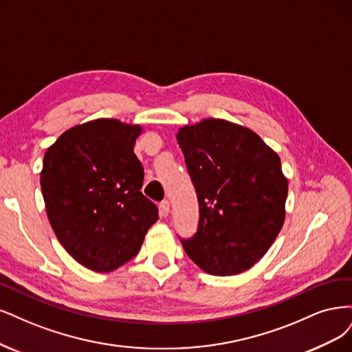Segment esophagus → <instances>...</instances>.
Segmentation results:
<instances>
[{
	"label": "esophagus",
	"instance_id": "obj_1",
	"mask_svg": "<svg viewBox=\"0 0 352 352\" xmlns=\"http://www.w3.org/2000/svg\"><path fill=\"white\" fill-rule=\"evenodd\" d=\"M160 213H161V217H166V214L169 213V201L168 200H162L160 203Z\"/></svg>",
	"mask_w": 352,
	"mask_h": 352
}]
</instances>
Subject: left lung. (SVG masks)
Instances as JSON below:
<instances>
[{
    "mask_svg": "<svg viewBox=\"0 0 352 352\" xmlns=\"http://www.w3.org/2000/svg\"><path fill=\"white\" fill-rule=\"evenodd\" d=\"M177 140L199 201L197 231L179 241L208 274H241L263 257L285 219L279 156L254 131L223 120L186 126Z\"/></svg>",
    "mask_w": 352,
    "mask_h": 352,
    "instance_id": "obj_1",
    "label": "left lung"
}]
</instances>
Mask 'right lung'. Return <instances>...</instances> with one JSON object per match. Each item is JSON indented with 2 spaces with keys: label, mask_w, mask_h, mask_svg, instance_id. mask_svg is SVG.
Wrapping results in <instances>:
<instances>
[{
  "label": "right lung",
  "mask_w": 352,
  "mask_h": 352,
  "mask_svg": "<svg viewBox=\"0 0 352 352\" xmlns=\"http://www.w3.org/2000/svg\"><path fill=\"white\" fill-rule=\"evenodd\" d=\"M140 126L99 118L63 133L43 156L41 188L52 230L78 263L111 272L139 253L157 208L143 196L134 155Z\"/></svg>",
  "instance_id": "right-lung-1"
}]
</instances>
